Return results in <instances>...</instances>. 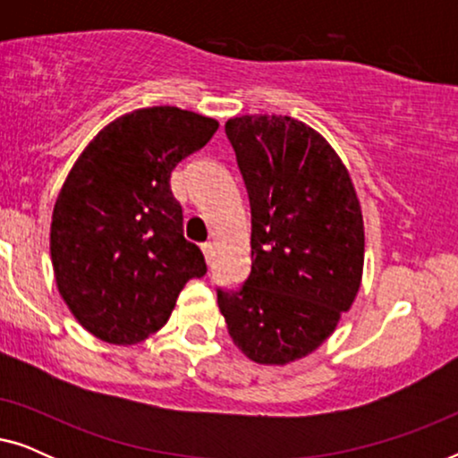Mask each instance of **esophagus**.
<instances>
[{"instance_id": "esophagus-1", "label": "esophagus", "mask_w": 458, "mask_h": 458, "mask_svg": "<svg viewBox=\"0 0 458 458\" xmlns=\"http://www.w3.org/2000/svg\"><path fill=\"white\" fill-rule=\"evenodd\" d=\"M202 252H204V259H206V262H210L215 260V243L212 242H206V243H202Z\"/></svg>"}]
</instances>
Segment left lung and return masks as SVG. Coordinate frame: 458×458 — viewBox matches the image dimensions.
Here are the masks:
<instances>
[{"instance_id":"1","label":"left lung","mask_w":458,"mask_h":458,"mask_svg":"<svg viewBox=\"0 0 458 458\" xmlns=\"http://www.w3.org/2000/svg\"><path fill=\"white\" fill-rule=\"evenodd\" d=\"M225 133L252 210V271L216 302L250 360L287 365L334 334L360 290V202L340 156L302 121L246 114Z\"/></svg>"}]
</instances>
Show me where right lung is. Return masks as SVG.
I'll return each instance as SVG.
<instances>
[{"mask_svg":"<svg viewBox=\"0 0 458 458\" xmlns=\"http://www.w3.org/2000/svg\"><path fill=\"white\" fill-rule=\"evenodd\" d=\"M216 129L174 106L133 110L106 124L68 173L49 229L55 285L102 342L131 346L156 334L187 281L206 273L183 237L171 173Z\"/></svg>","mask_w":458,"mask_h":458,"instance_id":"1","label":"right lung"}]
</instances>
